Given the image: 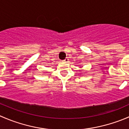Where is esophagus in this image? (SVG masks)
<instances>
[{
    "label": "esophagus",
    "instance_id": "1",
    "mask_svg": "<svg viewBox=\"0 0 129 129\" xmlns=\"http://www.w3.org/2000/svg\"><path fill=\"white\" fill-rule=\"evenodd\" d=\"M68 60H69V59L68 58H66V59L65 60H63V62H68Z\"/></svg>",
    "mask_w": 129,
    "mask_h": 129
}]
</instances>
